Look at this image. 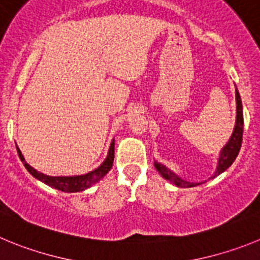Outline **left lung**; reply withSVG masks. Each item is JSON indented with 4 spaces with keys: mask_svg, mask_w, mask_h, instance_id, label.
I'll list each match as a JSON object with an SVG mask.
<instances>
[{
    "mask_svg": "<svg viewBox=\"0 0 260 260\" xmlns=\"http://www.w3.org/2000/svg\"><path fill=\"white\" fill-rule=\"evenodd\" d=\"M236 103H237V116H236V126H234L233 134L229 138L228 143L222 147L221 152H220L219 161H217V168L216 172L210 177V180L215 178L216 176L221 174L233 164V161L237 157L238 152L241 150V144H242V134H243V112H242V102H241V96L238 93L237 88H236ZM155 168L158 173L164 177L165 180L171 181L178 187H194V186L202 185L203 182H189V181L182 180L180 176H177L176 173L168 169L165 165L160 164V162L155 161Z\"/></svg>",
    "mask_w": 260,
    "mask_h": 260,
    "instance_id": "8db88e82",
    "label": "left lung"
}]
</instances>
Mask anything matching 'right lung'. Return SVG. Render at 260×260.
Segmentation results:
<instances>
[{"mask_svg": "<svg viewBox=\"0 0 260 260\" xmlns=\"http://www.w3.org/2000/svg\"><path fill=\"white\" fill-rule=\"evenodd\" d=\"M18 155H19V158L22 160V162L24 164L27 171L32 174V176L40 180L41 182H44L45 185L50 186V187H54L57 190H61V191L65 192H78V191H83V190L88 189L93 183L99 182V181L102 180L103 177L110 171V168L113 165V160H114V141H112L109 147V152H108L107 158L104 160L100 167L95 171L89 172L87 174H82V176H71V177H52V176H47V174H43L40 172H38L36 169L28 165L23 157L22 152L17 147Z\"/></svg>", "mask_w": 260, "mask_h": 260, "instance_id": "add662e5", "label": "right lung"}]
</instances>
